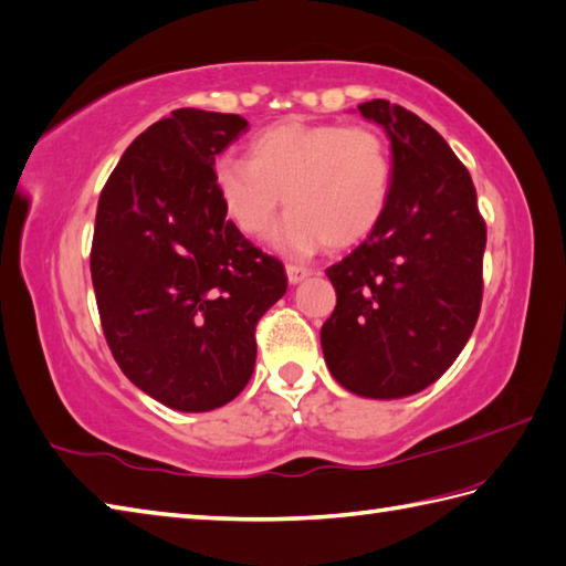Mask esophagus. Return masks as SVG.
Instances as JSON below:
<instances>
[{"label":"esophagus","instance_id":"1","mask_svg":"<svg viewBox=\"0 0 566 566\" xmlns=\"http://www.w3.org/2000/svg\"><path fill=\"white\" fill-rule=\"evenodd\" d=\"M287 281H291L293 285H297V283H303L305 279H310V275L312 273H315V271H312V269H307V266H297V263H287Z\"/></svg>","mask_w":566,"mask_h":566}]
</instances>
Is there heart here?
<instances>
[{"mask_svg": "<svg viewBox=\"0 0 566 566\" xmlns=\"http://www.w3.org/2000/svg\"><path fill=\"white\" fill-rule=\"evenodd\" d=\"M392 155L370 125L281 120L249 143L247 161L224 157L216 186L232 224L259 240L283 206L275 244L293 254L354 247L378 228L392 196Z\"/></svg>", "mask_w": 566, "mask_h": 566, "instance_id": "obj_1", "label": "heart"}]
</instances>
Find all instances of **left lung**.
Segmentation results:
<instances>
[{"instance_id":"obj_1","label":"left lung","mask_w":566,"mask_h":566,"mask_svg":"<svg viewBox=\"0 0 566 566\" xmlns=\"http://www.w3.org/2000/svg\"><path fill=\"white\" fill-rule=\"evenodd\" d=\"M358 108L392 140V196L368 240L326 269L336 307L322 350L348 392L397 399L436 382L468 344L486 224L468 167L429 123L385 98Z\"/></svg>"}]
</instances>
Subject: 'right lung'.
Segmentation results:
<instances>
[{
    "mask_svg": "<svg viewBox=\"0 0 566 566\" xmlns=\"http://www.w3.org/2000/svg\"><path fill=\"white\" fill-rule=\"evenodd\" d=\"M247 130L237 113L177 108L125 149L98 196L92 283L113 358L179 411L247 387L256 324L285 295L283 263L228 220L216 155Z\"/></svg>",
    "mask_w": 566,
    "mask_h": 566,
    "instance_id": "obj_1",
    "label": "right lung"
}]
</instances>
